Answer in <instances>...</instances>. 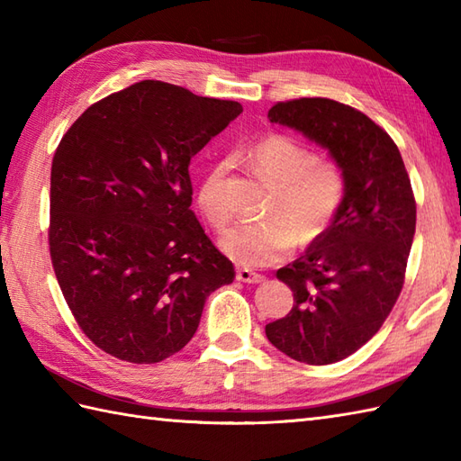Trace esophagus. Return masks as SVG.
<instances>
[{"instance_id":"1","label":"esophagus","mask_w":461,"mask_h":461,"mask_svg":"<svg viewBox=\"0 0 461 461\" xmlns=\"http://www.w3.org/2000/svg\"><path fill=\"white\" fill-rule=\"evenodd\" d=\"M236 279L241 281V283H261L263 276H259V273L251 271L248 267H238L236 269Z\"/></svg>"}]
</instances>
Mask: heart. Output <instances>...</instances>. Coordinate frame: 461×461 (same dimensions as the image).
<instances>
[{
  "label": "heart",
  "mask_w": 461,
  "mask_h": 461,
  "mask_svg": "<svg viewBox=\"0 0 461 461\" xmlns=\"http://www.w3.org/2000/svg\"><path fill=\"white\" fill-rule=\"evenodd\" d=\"M263 180L276 188L269 220L243 221L223 233L221 249L241 266H271L289 256L295 243L309 248L330 228L345 202L347 178L340 166L291 136L269 134L246 152ZM230 164L215 162L203 174L198 205L212 228L223 230L233 218L228 192Z\"/></svg>",
  "instance_id": "1"
}]
</instances>
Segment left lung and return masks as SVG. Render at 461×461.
Instances as JSON below:
<instances>
[{
	"label": "left lung",
	"instance_id": "1",
	"mask_svg": "<svg viewBox=\"0 0 461 461\" xmlns=\"http://www.w3.org/2000/svg\"><path fill=\"white\" fill-rule=\"evenodd\" d=\"M271 122L325 146L347 178L330 228L277 277L293 307L269 342L305 365H332L376 335L396 305L416 231V200L398 146L365 113L332 99L273 104Z\"/></svg>",
	"mask_w": 461,
	"mask_h": 461
}]
</instances>
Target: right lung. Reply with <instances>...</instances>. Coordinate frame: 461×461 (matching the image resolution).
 Instances as JSON below:
<instances>
[{
  "instance_id": "right-lung-1",
  "label": "right lung",
  "mask_w": 461,
  "mask_h": 461,
  "mask_svg": "<svg viewBox=\"0 0 461 461\" xmlns=\"http://www.w3.org/2000/svg\"><path fill=\"white\" fill-rule=\"evenodd\" d=\"M236 101L140 81L91 104L51 164L49 253L77 325L106 355L152 365L182 350L233 263L195 220L188 166Z\"/></svg>"
}]
</instances>
